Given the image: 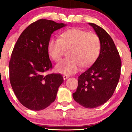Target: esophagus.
<instances>
[{
	"label": "esophagus",
	"instance_id": "1",
	"mask_svg": "<svg viewBox=\"0 0 132 132\" xmlns=\"http://www.w3.org/2000/svg\"><path fill=\"white\" fill-rule=\"evenodd\" d=\"M69 77V76H65V75H64V76H63V79H64V80H65V79H68Z\"/></svg>",
	"mask_w": 132,
	"mask_h": 132
}]
</instances>
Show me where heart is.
<instances>
[{
  "label": "heart",
  "mask_w": 132,
  "mask_h": 132,
  "mask_svg": "<svg viewBox=\"0 0 132 132\" xmlns=\"http://www.w3.org/2000/svg\"><path fill=\"white\" fill-rule=\"evenodd\" d=\"M47 49L50 56L56 62L62 59L65 50H69V58L58 63L55 69L70 75L77 72L80 65L87 67L94 63L100 53L101 43L96 34L73 28L61 34L60 39H51Z\"/></svg>",
  "instance_id": "heart-1"
}]
</instances>
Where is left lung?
Segmentation results:
<instances>
[{
	"label": "left lung",
	"mask_w": 132,
	"mask_h": 132,
	"mask_svg": "<svg viewBox=\"0 0 132 132\" xmlns=\"http://www.w3.org/2000/svg\"><path fill=\"white\" fill-rule=\"evenodd\" d=\"M89 24L100 38V53L93 65L78 77V87L72 96L83 107L95 108L113 96L120 79L121 61L109 34L94 23Z\"/></svg>",
	"instance_id": "left-lung-1"
}]
</instances>
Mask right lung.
Segmentation results:
<instances>
[{"mask_svg": "<svg viewBox=\"0 0 132 132\" xmlns=\"http://www.w3.org/2000/svg\"><path fill=\"white\" fill-rule=\"evenodd\" d=\"M66 26L39 19L23 31L14 47L9 63L10 82L19 102L29 110L39 111L50 105L63 82L61 74L45 76L44 72L52 68L47 49L51 35Z\"/></svg>", "mask_w": 132, "mask_h": 132, "instance_id": "1", "label": "right lung"}]
</instances>
